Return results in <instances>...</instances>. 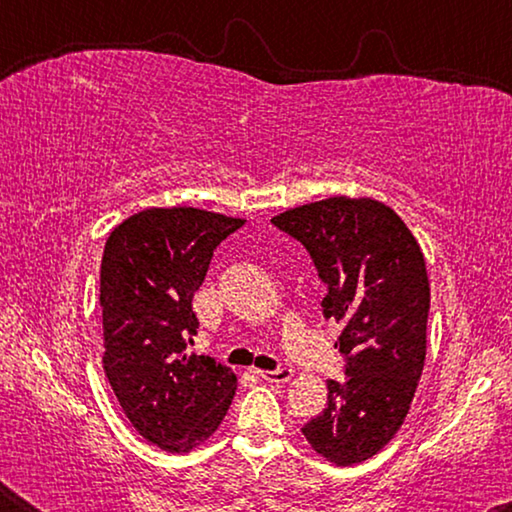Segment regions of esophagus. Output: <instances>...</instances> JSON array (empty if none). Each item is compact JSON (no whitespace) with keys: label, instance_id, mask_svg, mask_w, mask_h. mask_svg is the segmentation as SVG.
Masks as SVG:
<instances>
[{"label":"esophagus","instance_id":"obj_1","mask_svg":"<svg viewBox=\"0 0 512 512\" xmlns=\"http://www.w3.org/2000/svg\"><path fill=\"white\" fill-rule=\"evenodd\" d=\"M257 375L264 381H271V384H287L293 377L291 368H280V370H257Z\"/></svg>","mask_w":512,"mask_h":512}]
</instances>
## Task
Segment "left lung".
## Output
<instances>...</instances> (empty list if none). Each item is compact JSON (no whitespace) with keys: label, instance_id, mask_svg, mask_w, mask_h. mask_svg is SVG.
<instances>
[{"label":"left lung","instance_id":"obj_1","mask_svg":"<svg viewBox=\"0 0 512 512\" xmlns=\"http://www.w3.org/2000/svg\"><path fill=\"white\" fill-rule=\"evenodd\" d=\"M309 250L327 284L325 318L343 329L345 381H327L325 411L302 427L316 454L357 465L391 443L427 357L429 277L418 239L375 198L332 196L273 216Z\"/></svg>","mask_w":512,"mask_h":512}]
</instances>
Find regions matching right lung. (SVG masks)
Here are the masks:
<instances>
[{
  "instance_id": "add662e5",
  "label": "right lung",
  "mask_w": 512,
  "mask_h": 512,
  "mask_svg": "<svg viewBox=\"0 0 512 512\" xmlns=\"http://www.w3.org/2000/svg\"><path fill=\"white\" fill-rule=\"evenodd\" d=\"M244 223L187 205L149 207L112 228L103 248V370L137 433L164 452L203 445L235 397V372L187 345L214 248Z\"/></svg>"
}]
</instances>
